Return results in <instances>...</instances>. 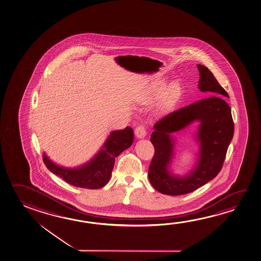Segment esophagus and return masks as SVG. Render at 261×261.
<instances>
[{
	"label": "esophagus",
	"mask_w": 261,
	"mask_h": 261,
	"mask_svg": "<svg viewBox=\"0 0 261 261\" xmlns=\"http://www.w3.org/2000/svg\"><path fill=\"white\" fill-rule=\"evenodd\" d=\"M146 134H147V132H146L145 127H144L143 125L138 126L136 129H135V135H136L139 139H142V138L145 137Z\"/></svg>",
	"instance_id": "34e87169"
}]
</instances>
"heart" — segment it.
<instances>
[{"label": "heart", "mask_w": 261, "mask_h": 261, "mask_svg": "<svg viewBox=\"0 0 261 261\" xmlns=\"http://www.w3.org/2000/svg\"><path fill=\"white\" fill-rule=\"evenodd\" d=\"M164 87L165 84L164 82H159L151 86L144 97L146 102H150L163 94L157 105V111L161 113H166L172 111L181 96V87L178 82H172L165 90Z\"/></svg>", "instance_id": "1"}]
</instances>
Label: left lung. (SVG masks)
I'll return each instance as SVG.
<instances>
[{
	"label": "left lung",
	"instance_id": "left-lung-1",
	"mask_svg": "<svg viewBox=\"0 0 261 261\" xmlns=\"http://www.w3.org/2000/svg\"><path fill=\"white\" fill-rule=\"evenodd\" d=\"M200 72L198 88L202 92H212L228 97L212 72L206 66L197 65ZM199 120L198 139L201 150L195 170L186 177H172L167 167L172 157L173 141L170 133ZM150 142L154 155L148 171L151 186L170 195H186L198 189L217 176L221 171L226 151L234 135V121L228 104L219 96L203 98L180 110L172 111L158 120Z\"/></svg>",
	"mask_w": 261,
	"mask_h": 261
}]
</instances>
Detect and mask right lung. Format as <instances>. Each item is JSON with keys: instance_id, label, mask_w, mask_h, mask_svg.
<instances>
[{"instance_id": "right-lung-1", "label": "right lung", "mask_w": 261, "mask_h": 261, "mask_svg": "<svg viewBox=\"0 0 261 261\" xmlns=\"http://www.w3.org/2000/svg\"><path fill=\"white\" fill-rule=\"evenodd\" d=\"M133 130L126 127L110 134L106 142L89 163L75 169L63 168L43 154V161L50 172L62 178L71 186L86 189H98L111 179L115 158L133 144Z\"/></svg>"}]
</instances>
